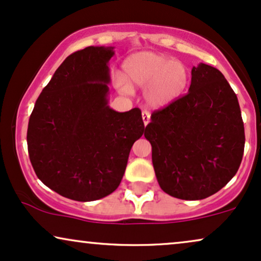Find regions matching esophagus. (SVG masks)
<instances>
[{
    "label": "esophagus",
    "instance_id": "1",
    "mask_svg": "<svg viewBox=\"0 0 261 261\" xmlns=\"http://www.w3.org/2000/svg\"><path fill=\"white\" fill-rule=\"evenodd\" d=\"M142 119H143V124L147 125L148 123H149L150 120V113L148 111H143L142 112Z\"/></svg>",
    "mask_w": 261,
    "mask_h": 261
}]
</instances>
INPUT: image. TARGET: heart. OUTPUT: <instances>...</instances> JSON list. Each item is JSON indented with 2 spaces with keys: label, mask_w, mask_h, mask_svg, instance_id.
<instances>
[{
  "label": "heart",
  "mask_w": 261,
  "mask_h": 261,
  "mask_svg": "<svg viewBox=\"0 0 261 261\" xmlns=\"http://www.w3.org/2000/svg\"><path fill=\"white\" fill-rule=\"evenodd\" d=\"M123 77L117 79L119 90L146 88L144 98L151 107H164L177 100L188 84V70L182 62L156 53L142 51L123 64Z\"/></svg>",
  "instance_id": "obj_1"
}]
</instances>
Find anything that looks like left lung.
I'll return each mask as SVG.
<instances>
[{"label": "left lung", "mask_w": 261, "mask_h": 261, "mask_svg": "<svg viewBox=\"0 0 261 261\" xmlns=\"http://www.w3.org/2000/svg\"><path fill=\"white\" fill-rule=\"evenodd\" d=\"M144 137L161 189L182 200L206 199L235 176L245 150L239 100L222 72L200 64L189 91L151 113Z\"/></svg>", "instance_id": "obj_1"}]
</instances>
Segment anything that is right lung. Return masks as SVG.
<instances>
[{
    "mask_svg": "<svg viewBox=\"0 0 261 261\" xmlns=\"http://www.w3.org/2000/svg\"><path fill=\"white\" fill-rule=\"evenodd\" d=\"M112 47L65 59L30 115L29 156L36 174L61 196L95 201L119 187L135 141L144 133L138 108L108 106Z\"/></svg>",
    "mask_w": 261,
    "mask_h": 261,
    "instance_id": "1",
    "label": "right lung"
}]
</instances>
